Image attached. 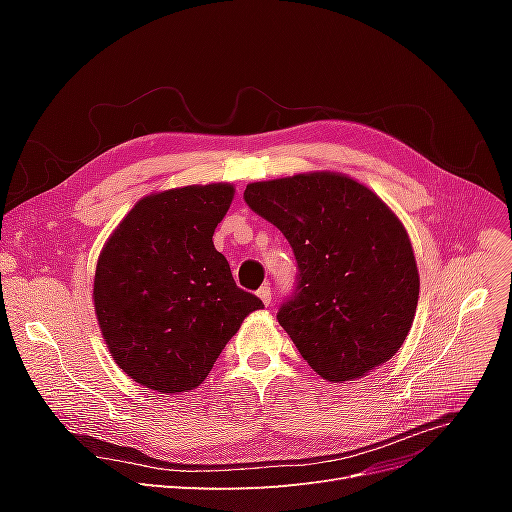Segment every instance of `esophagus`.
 I'll use <instances>...</instances> for the list:
<instances>
[{"label":"esophagus","mask_w":512,"mask_h":512,"mask_svg":"<svg viewBox=\"0 0 512 512\" xmlns=\"http://www.w3.org/2000/svg\"><path fill=\"white\" fill-rule=\"evenodd\" d=\"M258 297H260V301L265 303V305H269L271 303V297H273V292H271V286H262V288H258Z\"/></svg>","instance_id":"1"}]
</instances>
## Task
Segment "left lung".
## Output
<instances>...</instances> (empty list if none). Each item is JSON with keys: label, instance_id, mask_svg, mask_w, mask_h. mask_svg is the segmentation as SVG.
Here are the masks:
<instances>
[{"label": "left lung", "instance_id": "1", "mask_svg": "<svg viewBox=\"0 0 512 512\" xmlns=\"http://www.w3.org/2000/svg\"><path fill=\"white\" fill-rule=\"evenodd\" d=\"M247 207L282 230L297 286L277 322L329 382L367 376L404 344L418 303L408 232L382 200L339 173L250 183Z\"/></svg>", "mask_w": 512, "mask_h": 512}]
</instances>
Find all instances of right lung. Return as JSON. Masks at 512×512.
I'll use <instances>...</instances> for the list:
<instances>
[{
    "mask_svg": "<svg viewBox=\"0 0 512 512\" xmlns=\"http://www.w3.org/2000/svg\"><path fill=\"white\" fill-rule=\"evenodd\" d=\"M232 196L230 183L145 196L98 258L94 305L102 337L115 363L145 389H196L243 318L262 307L235 284L213 245Z\"/></svg>",
    "mask_w": 512,
    "mask_h": 512,
    "instance_id": "add662e5",
    "label": "right lung"
}]
</instances>
